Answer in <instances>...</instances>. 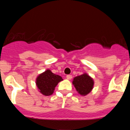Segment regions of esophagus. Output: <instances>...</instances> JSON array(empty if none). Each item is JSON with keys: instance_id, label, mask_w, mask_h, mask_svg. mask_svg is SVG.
Returning a JSON list of instances; mask_svg holds the SVG:
<instances>
[{"instance_id": "obj_1", "label": "esophagus", "mask_w": 130, "mask_h": 130, "mask_svg": "<svg viewBox=\"0 0 130 130\" xmlns=\"http://www.w3.org/2000/svg\"><path fill=\"white\" fill-rule=\"evenodd\" d=\"M66 78H67V79H68V80H70L72 78V76L70 75H66Z\"/></svg>"}]
</instances>
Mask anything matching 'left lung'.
Instances as JSON below:
<instances>
[{
    "label": "left lung",
    "mask_w": 130,
    "mask_h": 130,
    "mask_svg": "<svg viewBox=\"0 0 130 130\" xmlns=\"http://www.w3.org/2000/svg\"><path fill=\"white\" fill-rule=\"evenodd\" d=\"M72 84L79 94L86 96L93 89L94 81L90 75H88L87 73H84L82 75L73 78Z\"/></svg>",
    "instance_id": "8db88e82"
}]
</instances>
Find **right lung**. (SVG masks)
<instances>
[{"label":"right lung","mask_w":130,"mask_h":130,"mask_svg":"<svg viewBox=\"0 0 130 130\" xmlns=\"http://www.w3.org/2000/svg\"><path fill=\"white\" fill-rule=\"evenodd\" d=\"M61 76L55 74L49 69L40 73L36 79V85L41 94L44 96L53 94L56 86L62 81Z\"/></svg>","instance_id":"right-lung-1"}]
</instances>
